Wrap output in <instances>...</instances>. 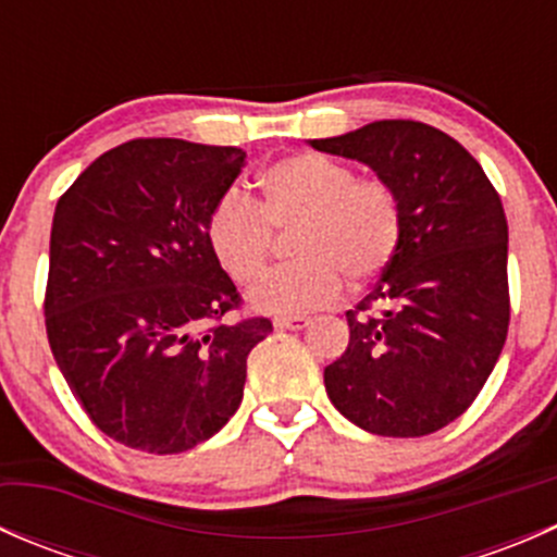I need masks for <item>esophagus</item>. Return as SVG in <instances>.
Segmentation results:
<instances>
[{
	"mask_svg": "<svg viewBox=\"0 0 557 557\" xmlns=\"http://www.w3.org/2000/svg\"><path fill=\"white\" fill-rule=\"evenodd\" d=\"M274 325H277V329L299 331V329H307V325H310V318H305V314H294V318H277L274 320Z\"/></svg>",
	"mask_w": 557,
	"mask_h": 557,
	"instance_id": "34e87169",
	"label": "esophagus"
}]
</instances>
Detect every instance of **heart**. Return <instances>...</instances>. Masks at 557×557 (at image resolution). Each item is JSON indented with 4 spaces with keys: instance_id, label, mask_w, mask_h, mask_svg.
<instances>
[{
    "instance_id": "b5f03b06",
    "label": "heart",
    "mask_w": 557,
    "mask_h": 557,
    "mask_svg": "<svg viewBox=\"0 0 557 557\" xmlns=\"http://www.w3.org/2000/svg\"><path fill=\"white\" fill-rule=\"evenodd\" d=\"M261 201L228 190L212 207L207 239L237 283H252L274 250V228L290 232L299 261L269 272L250 290L267 314H299L372 283L401 239V207L385 180L356 172L325 153H294L258 177Z\"/></svg>"
}]
</instances>
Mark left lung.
<instances>
[{"label": "left lung", "mask_w": 557, "mask_h": 557, "mask_svg": "<svg viewBox=\"0 0 557 557\" xmlns=\"http://www.w3.org/2000/svg\"><path fill=\"white\" fill-rule=\"evenodd\" d=\"M367 164L401 207V239L347 312L350 345L325 367L331 404L377 436H425L469 409L509 329L507 215L474 156L418 121L310 139Z\"/></svg>", "instance_id": "8db88e82"}]
</instances>
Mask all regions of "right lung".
I'll list each match as a JSON object with an SVG mask.
<instances>
[{"label": "right lung", "instance_id": "obj_1", "mask_svg": "<svg viewBox=\"0 0 557 557\" xmlns=\"http://www.w3.org/2000/svg\"><path fill=\"white\" fill-rule=\"evenodd\" d=\"M245 150L132 139L99 156L59 199L45 329L81 407L143 453H185L243 404L247 356L272 323H221L237 285L207 239Z\"/></svg>", "mask_w": 557, "mask_h": 557}]
</instances>
